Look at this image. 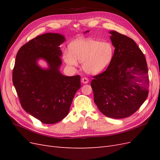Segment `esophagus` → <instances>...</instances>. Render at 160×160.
<instances>
[{
    "instance_id": "esophagus-1",
    "label": "esophagus",
    "mask_w": 160,
    "mask_h": 160,
    "mask_svg": "<svg viewBox=\"0 0 160 160\" xmlns=\"http://www.w3.org/2000/svg\"><path fill=\"white\" fill-rule=\"evenodd\" d=\"M81 82L84 84H87V83H88L89 79L87 78V77H83V78L81 79Z\"/></svg>"
}]
</instances>
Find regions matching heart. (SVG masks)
Here are the masks:
<instances>
[{
	"label": "heart",
	"instance_id": "heart-1",
	"mask_svg": "<svg viewBox=\"0 0 160 160\" xmlns=\"http://www.w3.org/2000/svg\"><path fill=\"white\" fill-rule=\"evenodd\" d=\"M69 50H65L62 58L71 67L82 61L83 70L89 74L102 72L113 61L115 49L112 43L93 38H78L69 44Z\"/></svg>",
	"mask_w": 160,
	"mask_h": 160
}]
</instances>
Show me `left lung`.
I'll return each mask as SVG.
<instances>
[{"label": "left lung", "mask_w": 160, "mask_h": 160, "mask_svg": "<svg viewBox=\"0 0 160 160\" xmlns=\"http://www.w3.org/2000/svg\"><path fill=\"white\" fill-rule=\"evenodd\" d=\"M109 33L115 47L113 61L102 73L93 77L91 86L101 112L122 119L133 114L146 100L148 69L146 57L132 38L114 31Z\"/></svg>", "instance_id": "1"}]
</instances>
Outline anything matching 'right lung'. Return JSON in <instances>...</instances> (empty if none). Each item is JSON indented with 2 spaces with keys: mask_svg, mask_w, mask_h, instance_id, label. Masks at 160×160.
I'll list each match as a JSON object with an SVG mask.
<instances>
[{
  "mask_svg": "<svg viewBox=\"0 0 160 160\" xmlns=\"http://www.w3.org/2000/svg\"><path fill=\"white\" fill-rule=\"evenodd\" d=\"M65 41L59 33L38 35L18 50L12 71V82L22 108L45 124L60 122L68 115L72 99L81 88V77L61 73L62 51ZM45 60L48 68L38 65Z\"/></svg>",
  "mask_w": 160,
  "mask_h": 160,
  "instance_id": "obj_1",
  "label": "right lung"
}]
</instances>
